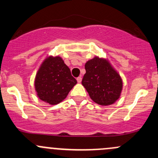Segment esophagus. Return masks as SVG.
<instances>
[{
  "mask_svg": "<svg viewBox=\"0 0 158 158\" xmlns=\"http://www.w3.org/2000/svg\"><path fill=\"white\" fill-rule=\"evenodd\" d=\"M76 80H77V82H79V83H80V82H82V77H81V76H79V77H78L77 79H76Z\"/></svg>",
  "mask_w": 158,
  "mask_h": 158,
  "instance_id": "1",
  "label": "esophagus"
}]
</instances>
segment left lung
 <instances>
[{"label":"left lung","mask_w":158,"mask_h":158,"mask_svg":"<svg viewBox=\"0 0 158 158\" xmlns=\"http://www.w3.org/2000/svg\"><path fill=\"white\" fill-rule=\"evenodd\" d=\"M85 69L82 84L92 101L106 106L115 102L122 93L123 82L109 60L95 56L86 62Z\"/></svg>","instance_id":"obj_1"}]
</instances>
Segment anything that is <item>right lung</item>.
I'll list each match as a JSON object with an SVG mask.
<instances>
[{
	"label": "right lung",
	"mask_w": 158,
	"mask_h": 158,
	"mask_svg": "<svg viewBox=\"0 0 158 158\" xmlns=\"http://www.w3.org/2000/svg\"><path fill=\"white\" fill-rule=\"evenodd\" d=\"M76 83L63 59L59 56H49L36 73L34 86L40 99L49 105H57L66 98Z\"/></svg>",
	"instance_id": "obj_1"
}]
</instances>
